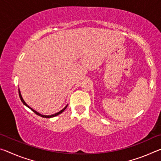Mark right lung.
Returning a JSON list of instances; mask_svg holds the SVG:
<instances>
[{
  "instance_id": "right-lung-1",
  "label": "right lung",
  "mask_w": 161,
  "mask_h": 161,
  "mask_svg": "<svg viewBox=\"0 0 161 161\" xmlns=\"http://www.w3.org/2000/svg\"><path fill=\"white\" fill-rule=\"evenodd\" d=\"M18 92H19V97H20L21 102L23 103V104H24V105H25L26 107H28L29 108H31V109L32 111H33V112H35V114H37V115H39V116H42V117H43V118H52V117H54V116H58V115H59V114H60L61 113L63 112V111H64L65 109H66V108L67 107V105H68V104L65 106V107H64V108H62V109L61 111H59V112H58V113H55L54 114H52V115H43V114H40L39 112H37V111H36L35 110H34L33 108H32L31 107H29V106H28V104H27V103H25V101H24V99H23V97H22V95H21L20 91V89H18Z\"/></svg>"
}]
</instances>
